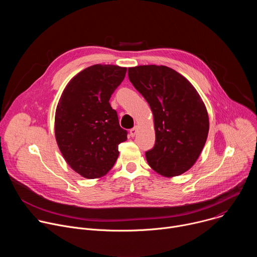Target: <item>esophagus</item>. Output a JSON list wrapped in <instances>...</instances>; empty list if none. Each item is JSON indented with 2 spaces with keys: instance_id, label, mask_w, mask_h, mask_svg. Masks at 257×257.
<instances>
[{
  "instance_id": "obj_1",
  "label": "esophagus",
  "mask_w": 257,
  "mask_h": 257,
  "mask_svg": "<svg viewBox=\"0 0 257 257\" xmlns=\"http://www.w3.org/2000/svg\"><path fill=\"white\" fill-rule=\"evenodd\" d=\"M136 133H137V127H134L130 130V136L131 137H134L136 135Z\"/></svg>"
}]
</instances>
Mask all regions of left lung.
Segmentation results:
<instances>
[{"mask_svg": "<svg viewBox=\"0 0 257 257\" xmlns=\"http://www.w3.org/2000/svg\"><path fill=\"white\" fill-rule=\"evenodd\" d=\"M128 76L154 114L156 143L145 153L146 161L168 178L185 173L199 158L209 129L199 93L184 76L163 65L132 67Z\"/></svg>", "mask_w": 257, "mask_h": 257, "instance_id": "8db88e82", "label": "left lung"}]
</instances>
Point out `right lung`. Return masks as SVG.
<instances>
[{"mask_svg":"<svg viewBox=\"0 0 257 257\" xmlns=\"http://www.w3.org/2000/svg\"><path fill=\"white\" fill-rule=\"evenodd\" d=\"M127 68L92 65L66 85L55 115V136L72 170L87 179L108 173L119 156L127 131L108 100L125 78Z\"/></svg>","mask_w":257,"mask_h":257,"instance_id":"right-lung-1","label":"right lung"}]
</instances>
